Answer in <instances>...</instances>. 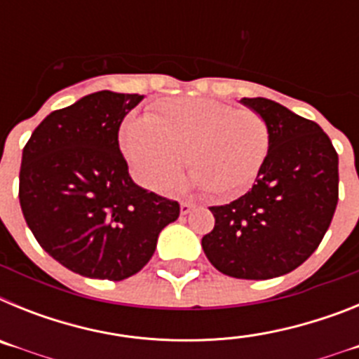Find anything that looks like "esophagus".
I'll return each instance as SVG.
<instances>
[{"mask_svg": "<svg viewBox=\"0 0 359 359\" xmlns=\"http://www.w3.org/2000/svg\"><path fill=\"white\" fill-rule=\"evenodd\" d=\"M192 208H194V203H190V201H182V203H180V210H182L183 215L189 214V212L192 210Z\"/></svg>", "mask_w": 359, "mask_h": 359, "instance_id": "1", "label": "esophagus"}]
</instances>
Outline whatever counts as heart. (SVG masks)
<instances>
[{
  "instance_id": "obj_1",
  "label": "heart",
  "mask_w": 359,
  "mask_h": 359,
  "mask_svg": "<svg viewBox=\"0 0 359 359\" xmlns=\"http://www.w3.org/2000/svg\"><path fill=\"white\" fill-rule=\"evenodd\" d=\"M126 158L138 182L163 190L187 167L215 196H236L255 180L271 129L261 113L185 98L158 107L147 120L129 123L122 136Z\"/></svg>"
}]
</instances>
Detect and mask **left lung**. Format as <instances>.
Returning a JSON list of instances; mask_svg holds the SVG:
<instances>
[{"label": "left lung", "instance_id": "8db88e82", "mask_svg": "<svg viewBox=\"0 0 359 359\" xmlns=\"http://www.w3.org/2000/svg\"><path fill=\"white\" fill-rule=\"evenodd\" d=\"M241 102L269 123L271 147L250 192L210 207L215 224L201 246L221 273L266 280L297 269L322 243L338 205V154L313 120L269 98Z\"/></svg>", "mask_w": 359, "mask_h": 359}]
</instances>
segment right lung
<instances>
[{
	"mask_svg": "<svg viewBox=\"0 0 359 359\" xmlns=\"http://www.w3.org/2000/svg\"><path fill=\"white\" fill-rule=\"evenodd\" d=\"M144 95L97 91L50 113L21 158L19 203L44 252L73 273H138L180 203L136 185L120 152L123 116Z\"/></svg>",
	"mask_w": 359,
	"mask_h": 359,
	"instance_id": "add662e5",
	"label": "right lung"
}]
</instances>
